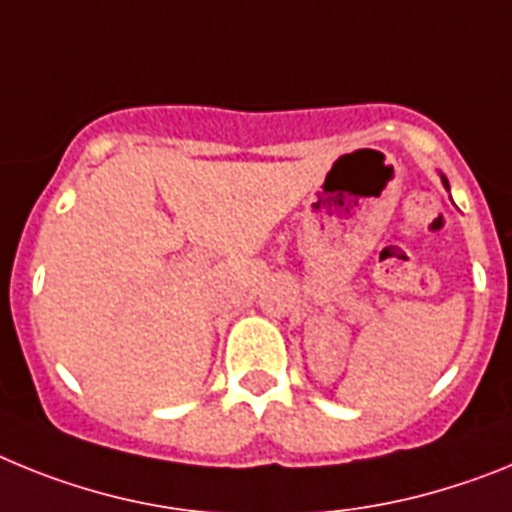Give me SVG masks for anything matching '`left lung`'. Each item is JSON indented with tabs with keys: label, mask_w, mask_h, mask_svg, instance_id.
Here are the masks:
<instances>
[{
	"label": "left lung",
	"mask_w": 512,
	"mask_h": 512,
	"mask_svg": "<svg viewBox=\"0 0 512 512\" xmlns=\"http://www.w3.org/2000/svg\"><path fill=\"white\" fill-rule=\"evenodd\" d=\"M441 180H443V185H446V190H448V180H446V177H443V175H441Z\"/></svg>",
	"instance_id": "1"
}]
</instances>
